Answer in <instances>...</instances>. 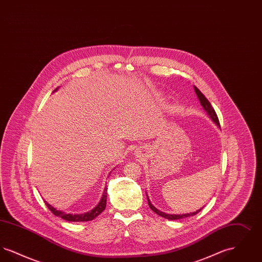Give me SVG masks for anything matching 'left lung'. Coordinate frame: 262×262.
<instances>
[{"label": "left lung", "instance_id": "1", "mask_svg": "<svg viewBox=\"0 0 262 262\" xmlns=\"http://www.w3.org/2000/svg\"><path fill=\"white\" fill-rule=\"evenodd\" d=\"M194 90H195V93H196V95H198V97H199V99H200V104H201V106L203 107V109H204V110L206 111V113L209 115V117H210L212 120H213V122L220 127V123H219V120H218L217 114L215 112V110L213 109V107H212L210 102H209V101L207 100V98H206V97H205V96L200 92V90L199 88L194 86ZM147 200H148V205H149L150 209H151V210H153L155 213H157L158 215L162 216V217L166 218V219H169V220H177V219L186 218V217H188V216H192V215L198 214V213L202 209V208H200V210L193 212V213H190V214L188 213V214H183V215H171V214H166V213H164V212L158 210L156 207H154V206L151 204V202H150V200H148V198H147Z\"/></svg>", "mask_w": 262, "mask_h": 262}]
</instances>
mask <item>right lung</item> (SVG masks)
<instances>
[{"instance_id": "obj_1", "label": "right lung", "mask_w": 262, "mask_h": 262, "mask_svg": "<svg viewBox=\"0 0 262 262\" xmlns=\"http://www.w3.org/2000/svg\"><path fill=\"white\" fill-rule=\"evenodd\" d=\"M106 201H107V188H105V191L103 193V196L100 200L98 205L92 209L91 211L88 212V213H84V214H80V215H72V214H66L62 211H58L57 209H55L54 207H52L49 203H47L45 201V204L46 206L50 209V211L56 215V216H59L61 217L63 220H67V221H72V222H86V221H90V220H93L94 218H96L98 215H99L101 212L103 211L106 207Z\"/></svg>"}]
</instances>
